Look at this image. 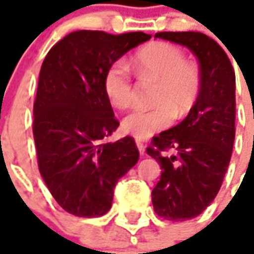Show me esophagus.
Listing matches in <instances>:
<instances>
[{
    "instance_id": "obj_1",
    "label": "esophagus",
    "mask_w": 254,
    "mask_h": 254,
    "mask_svg": "<svg viewBox=\"0 0 254 254\" xmlns=\"http://www.w3.org/2000/svg\"><path fill=\"white\" fill-rule=\"evenodd\" d=\"M135 145H136V147H138L139 153H141V154H143V153H145V145H143V142L139 141V139H136Z\"/></svg>"
}]
</instances>
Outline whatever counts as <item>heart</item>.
I'll return each mask as SVG.
<instances>
[{"label":"heart","instance_id":"1","mask_svg":"<svg viewBox=\"0 0 254 254\" xmlns=\"http://www.w3.org/2000/svg\"><path fill=\"white\" fill-rule=\"evenodd\" d=\"M134 72L139 78L157 80L152 109H135L122 122V130L128 135L146 139L165 130L172 119H182L197 102L201 90L198 66L186 60L178 46L168 42H152L131 59ZM104 90L108 100L118 109H127L132 102V82L128 66L115 61L104 75Z\"/></svg>","mask_w":254,"mask_h":254}]
</instances>
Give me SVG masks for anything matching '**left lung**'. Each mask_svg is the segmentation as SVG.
<instances>
[{"label":"left lung","instance_id":"obj_1","mask_svg":"<svg viewBox=\"0 0 254 254\" xmlns=\"http://www.w3.org/2000/svg\"><path fill=\"white\" fill-rule=\"evenodd\" d=\"M186 46L199 64L201 90L185 120L153 136L149 156L159 161L161 176L152 191L154 212L172 222L202 213L220 190L235 138V73L220 45L202 32H157ZM170 148L175 155L167 156Z\"/></svg>","mask_w":254,"mask_h":254}]
</instances>
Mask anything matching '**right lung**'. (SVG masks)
<instances>
[{
    "mask_svg": "<svg viewBox=\"0 0 254 254\" xmlns=\"http://www.w3.org/2000/svg\"><path fill=\"white\" fill-rule=\"evenodd\" d=\"M150 37L80 30L57 42L42 63L32 126L38 167L53 198L71 215H105L118 181L138 163L131 136L105 142L119 122L104 90V75Z\"/></svg>",
    "mask_w": 254,
    "mask_h": 254,
    "instance_id": "right-lung-1",
    "label": "right lung"
}]
</instances>
